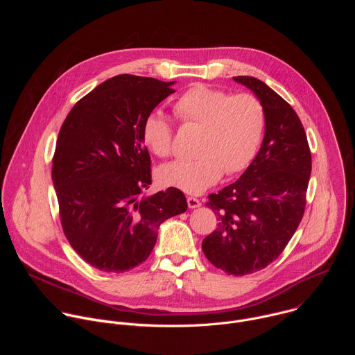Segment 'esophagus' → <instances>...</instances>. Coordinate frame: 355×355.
Segmentation results:
<instances>
[{
	"instance_id": "34e87169",
	"label": "esophagus",
	"mask_w": 355,
	"mask_h": 355,
	"mask_svg": "<svg viewBox=\"0 0 355 355\" xmlns=\"http://www.w3.org/2000/svg\"><path fill=\"white\" fill-rule=\"evenodd\" d=\"M187 202H188V207H189V208H198V207H200V200H199L198 198H195V196H188V198H187Z\"/></svg>"
}]
</instances>
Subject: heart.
Here are the masks:
<instances>
[{"label":"heart","mask_w":355,"mask_h":355,"mask_svg":"<svg viewBox=\"0 0 355 355\" xmlns=\"http://www.w3.org/2000/svg\"><path fill=\"white\" fill-rule=\"evenodd\" d=\"M174 114L185 126H198V156L159 168L157 178L166 187L199 193L222 175L244 171L259 153L267 115L261 101L250 92L230 94L207 84H193L174 103ZM141 139L159 157L173 153L174 129L160 112L143 122Z\"/></svg>","instance_id":"1"}]
</instances>
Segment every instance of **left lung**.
Instances as JSON below:
<instances>
[{
	"label": "left lung",
	"instance_id": "8db88e82",
	"mask_svg": "<svg viewBox=\"0 0 355 355\" xmlns=\"http://www.w3.org/2000/svg\"><path fill=\"white\" fill-rule=\"evenodd\" d=\"M233 78L263 103L266 135L243 175L208 196L218 227L202 250L216 268L241 277L271 264L292 239L305 214L312 155L299 116L282 96L259 78Z\"/></svg>",
	"mask_w": 355,
	"mask_h": 355
}]
</instances>
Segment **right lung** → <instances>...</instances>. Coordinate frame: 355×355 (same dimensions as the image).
Returning a JSON list of instances; mask_svg holds the SVG:
<instances>
[{"mask_svg": "<svg viewBox=\"0 0 355 355\" xmlns=\"http://www.w3.org/2000/svg\"><path fill=\"white\" fill-rule=\"evenodd\" d=\"M173 83L112 77L83 96L60 128L52 178L63 233L85 263L104 272L146 261L159 226L188 208L178 188L144 195L151 160L141 126L175 92Z\"/></svg>", "mask_w": 355, "mask_h": 355, "instance_id": "obj_1", "label": "right lung"}]
</instances>
